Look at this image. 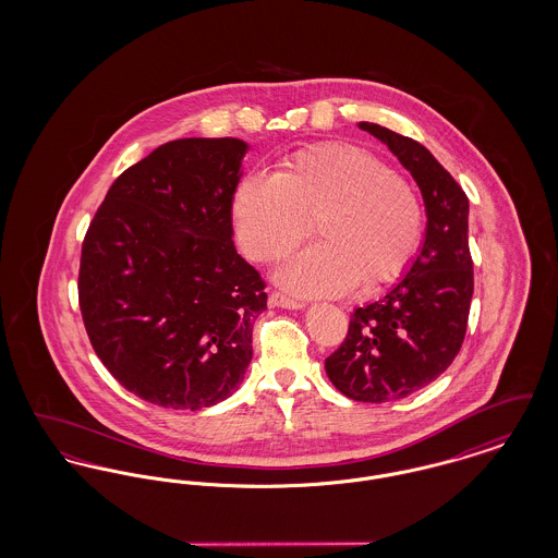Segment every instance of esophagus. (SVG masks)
Here are the masks:
<instances>
[{
  "label": "esophagus",
  "mask_w": 558,
  "mask_h": 558,
  "mask_svg": "<svg viewBox=\"0 0 558 558\" xmlns=\"http://www.w3.org/2000/svg\"><path fill=\"white\" fill-rule=\"evenodd\" d=\"M269 305L271 307H282V310H303L305 307L303 301L291 299V296H287L282 292H271L269 294Z\"/></svg>",
  "instance_id": "obj_1"
}]
</instances>
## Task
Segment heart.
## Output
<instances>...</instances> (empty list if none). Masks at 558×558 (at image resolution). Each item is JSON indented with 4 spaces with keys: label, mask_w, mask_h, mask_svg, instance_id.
I'll use <instances>...</instances> for the list:
<instances>
[{
    "label": "heart",
    "mask_w": 558,
    "mask_h": 558,
    "mask_svg": "<svg viewBox=\"0 0 558 558\" xmlns=\"http://www.w3.org/2000/svg\"><path fill=\"white\" fill-rule=\"evenodd\" d=\"M232 215L240 246L255 262L289 255L316 219L322 240L276 271L282 287L303 296L398 280L423 234L414 187L371 153L339 142L292 153L274 175H242Z\"/></svg>",
    "instance_id": "heart-1"
}]
</instances>
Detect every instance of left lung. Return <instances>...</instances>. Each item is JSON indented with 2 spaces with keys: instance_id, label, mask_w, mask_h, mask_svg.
<instances>
[{
  "instance_id": "1",
  "label": "left lung",
  "mask_w": 558,
  "mask_h": 558,
  "mask_svg": "<svg viewBox=\"0 0 558 558\" xmlns=\"http://www.w3.org/2000/svg\"><path fill=\"white\" fill-rule=\"evenodd\" d=\"M360 130L410 171L426 211L425 239L405 274L385 296L351 314L345 341L324 362L343 396L383 403L433 383L462 347L473 299L469 198L416 140L366 121Z\"/></svg>"
}]
</instances>
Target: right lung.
Segmentation results:
<instances>
[{
	"label": "right lung",
	"mask_w": 558,
	"mask_h": 558,
	"mask_svg": "<svg viewBox=\"0 0 558 558\" xmlns=\"http://www.w3.org/2000/svg\"><path fill=\"white\" fill-rule=\"evenodd\" d=\"M246 150L239 137L162 144L114 180L83 240L87 337L108 372L155 405H215L251 364L267 294L232 240Z\"/></svg>",
	"instance_id": "1"
}]
</instances>
